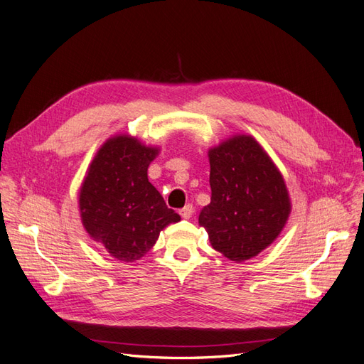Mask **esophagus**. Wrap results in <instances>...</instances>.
Listing matches in <instances>:
<instances>
[{
    "label": "esophagus",
    "instance_id": "esophagus-1",
    "mask_svg": "<svg viewBox=\"0 0 364 364\" xmlns=\"http://www.w3.org/2000/svg\"><path fill=\"white\" fill-rule=\"evenodd\" d=\"M193 213H194L193 205H185V206L181 209L182 218H190V217H193Z\"/></svg>",
    "mask_w": 364,
    "mask_h": 364
}]
</instances>
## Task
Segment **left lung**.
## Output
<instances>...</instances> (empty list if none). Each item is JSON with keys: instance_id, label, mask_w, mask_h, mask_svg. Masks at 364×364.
Segmentation results:
<instances>
[{"instance_id": "8db88e82", "label": "left lung", "mask_w": 364, "mask_h": 364, "mask_svg": "<svg viewBox=\"0 0 364 364\" xmlns=\"http://www.w3.org/2000/svg\"><path fill=\"white\" fill-rule=\"evenodd\" d=\"M211 203L199 225L211 246L235 262L257 257L281 234L291 211L282 174L250 135L209 149Z\"/></svg>"}]
</instances>
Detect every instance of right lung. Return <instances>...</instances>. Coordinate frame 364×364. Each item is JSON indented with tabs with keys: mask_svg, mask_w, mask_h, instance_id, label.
<instances>
[{
	"mask_svg": "<svg viewBox=\"0 0 364 364\" xmlns=\"http://www.w3.org/2000/svg\"><path fill=\"white\" fill-rule=\"evenodd\" d=\"M158 153V147H147L134 136L109 138L80 186L79 208L86 232L119 261L141 259L161 230L181 220L149 182L147 168Z\"/></svg>",
	"mask_w": 364,
	"mask_h": 364,
	"instance_id": "1",
	"label": "right lung"
}]
</instances>
